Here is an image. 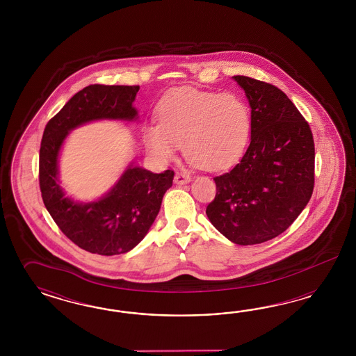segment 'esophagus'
I'll return each mask as SVG.
<instances>
[{
  "label": "esophagus",
  "instance_id": "1",
  "mask_svg": "<svg viewBox=\"0 0 356 356\" xmlns=\"http://www.w3.org/2000/svg\"><path fill=\"white\" fill-rule=\"evenodd\" d=\"M191 181V175L186 172H176L175 175V183L186 184Z\"/></svg>",
  "mask_w": 356,
  "mask_h": 356
}]
</instances>
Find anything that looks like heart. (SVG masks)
<instances>
[{"instance_id":"b5f03b06","label":"heart","mask_w":356,"mask_h":356,"mask_svg":"<svg viewBox=\"0 0 356 356\" xmlns=\"http://www.w3.org/2000/svg\"><path fill=\"white\" fill-rule=\"evenodd\" d=\"M159 125L145 133L149 150L163 162L183 145L185 158L209 171L229 167L243 155L252 131L247 102L236 94L177 88L158 108Z\"/></svg>"}]
</instances>
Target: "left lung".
Masks as SVG:
<instances>
[{
	"mask_svg": "<svg viewBox=\"0 0 356 356\" xmlns=\"http://www.w3.org/2000/svg\"><path fill=\"white\" fill-rule=\"evenodd\" d=\"M252 108L250 143L241 161L214 177L216 193L206 214L238 245L261 244L291 226L314 188L312 130L274 85L235 76Z\"/></svg>",
	"mask_w": 356,
	"mask_h": 356,
	"instance_id": "8db88e82",
	"label": "left lung"
}]
</instances>
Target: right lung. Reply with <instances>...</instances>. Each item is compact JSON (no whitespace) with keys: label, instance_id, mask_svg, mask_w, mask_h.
Wrapping results in <instances>:
<instances>
[{"label":"right lung","instance_id":"right-lung-1","mask_svg":"<svg viewBox=\"0 0 356 356\" xmlns=\"http://www.w3.org/2000/svg\"><path fill=\"white\" fill-rule=\"evenodd\" d=\"M140 86L90 85L76 92L48 121L39 154V185L44 205L65 236L90 253L113 256L134 248L159 213L172 186V170L152 173L131 167L109 193L92 204H76L57 183V158L72 129L97 119L133 120Z\"/></svg>","mask_w":356,"mask_h":356}]
</instances>
